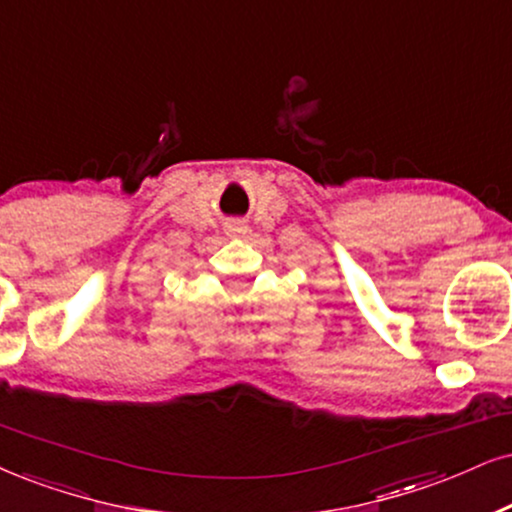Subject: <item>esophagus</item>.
I'll return each mask as SVG.
<instances>
[{"label": "esophagus", "mask_w": 512, "mask_h": 512, "mask_svg": "<svg viewBox=\"0 0 512 512\" xmlns=\"http://www.w3.org/2000/svg\"><path fill=\"white\" fill-rule=\"evenodd\" d=\"M226 231H229V234H234V236H241L243 231H245V226H241L238 222H234V224H229V229H226Z\"/></svg>", "instance_id": "1"}]
</instances>
